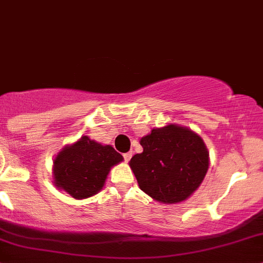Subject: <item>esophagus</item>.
Listing matches in <instances>:
<instances>
[{
  "mask_svg": "<svg viewBox=\"0 0 263 263\" xmlns=\"http://www.w3.org/2000/svg\"><path fill=\"white\" fill-rule=\"evenodd\" d=\"M131 156H132V151H128V153H124V154H123L124 161H129V159H131Z\"/></svg>",
  "mask_w": 263,
  "mask_h": 263,
  "instance_id": "obj_1",
  "label": "esophagus"
}]
</instances>
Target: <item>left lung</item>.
I'll return each instance as SVG.
<instances>
[{"label": "left lung", "mask_w": 263, "mask_h": 263, "mask_svg": "<svg viewBox=\"0 0 263 263\" xmlns=\"http://www.w3.org/2000/svg\"><path fill=\"white\" fill-rule=\"evenodd\" d=\"M140 144L144 151L132 156L129 166L151 198L178 203L200 187L209 169V151L196 132L171 123L153 128Z\"/></svg>", "instance_id": "1"}]
</instances>
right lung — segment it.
Wrapping results in <instances>:
<instances>
[{
  "instance_id": "right-lung-1",
  "label": "right lung",
  "mask_w": 263,
  "mask_h": 263,
  "mask_svg": "<svg viewBox=\"0 0 263 263\" xmlns=\"http://www.w3.org/2000/svg\"><path fill=\"white\" fill-rule=\"evenodd\" d=\"M122 160L121 154L110 145H102L82 136L55 156L54 184L78 200L91 197L103 188L110 168Z\"/></svg>"
}]
</instances>
